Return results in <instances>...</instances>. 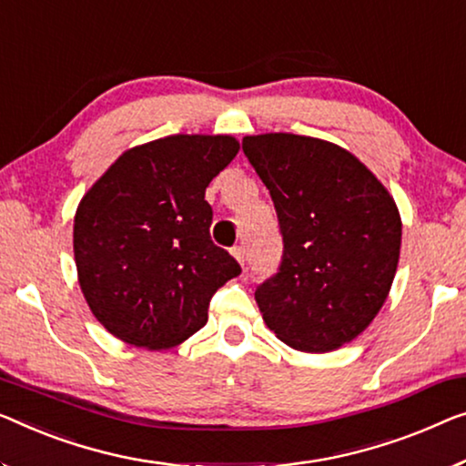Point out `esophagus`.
I'll use <instances>...</instances> for the list:
<instances>
[{"instance_id":"obj_1","label":"esophagus","mask_w":466,"mask_h":466,"mask_svg":"<svg viewBox=\"0 0 466 466\" xmlns=\"http://www.w3.org/2000/svg\"><path fill=\"white\" fill-rule=\"evenodd\" d=\"M232 255L236 257V261H238L240 266H245V261H247V257H245V248H242L240 245H236V247H232Z\"/></svg>"}]
</instances>
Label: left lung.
<instances>
[{
    "instance_id": "1",
    "label": "left lung",
    "mask_w": 466,
    "mask_h": 466,
    "mask_svg": "<svg viewBox=\"0 0 466 466\" xmlns=\"http://www.w3.org/2000/svg\"><path fill=\"white\" fill-rule=\"evenodd\" d=\"M242 152L282 236L278 272L255 289L268 329L299 351L350 343L383 308L398 269L393 198L351 152L316 137L247 136Z\"/></svg>"
}]
</instances>
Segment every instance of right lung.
<instances>
[{
    "label": "right lung",
    "instance_id": "add662e5",
    "mask_svg": "<svg viewBox=\"0 0 466 466\" xmlns=\"http://www.w3.org/2000/svg\"><path fill=\"white\" fill-rule=\"evenodd\" d=\"M232 136H169L131 148L81 198L73 247L89 309L121 341L167 350L203 329L215 290L240 274L211 240V179Z\"/></svg>",
    "mask_w": 466,
    "mask_h": 466
}]
</instances>
